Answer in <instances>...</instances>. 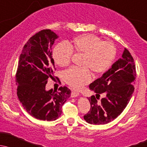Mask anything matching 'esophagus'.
I'll use <instances>...</instances> for the list:
<instances>
[{
	"label": "esophagus",
	"instance_id": "34e87169",
	"mask_svg": "<svg viewBox=\"0 0 147 147\" xmlns=\"http://www.w3.org/2000/svg\"><path fill=\"white\" fill-rule=\"evenodd\" d=\"M71 96L72 98H76V97L79 96V93H77V92L72 91V92H71Z\"/></svg>",
	"mask_w": 147,
	"mask_h": 147
}]
</instances>
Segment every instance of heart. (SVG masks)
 Instances as JSON below:
<instances>
[{"label":"heart","instance_id":"b5f03b06","mask_svg":"<svg viewBox=\"0 0 147 147\" xmlns=\"http://www.w3.org/2000/svg\"><path fill=\"white\" fill-rule=\"evenodd\" d=\"M74 51L84 54L83 67L70 68L64 72L63 78L68 85L74 89H80L91 79V72L95 74L105 73L111 66L116 54L114 44L91 34H84L75 37L69 46L59 43L53 49V58L57 64L66 66L71 63Z\"/></svg>","mask_w":147,"mask_h":147}]
</instances>
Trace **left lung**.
<instances>
[{"label": "left lung", "instance_id": "8db88e82", "mask_svg": "<svg viewBox=\"0 0 147 147\" xmlns=\"http://www.w3.org/2000/svg\"><path fill=\"white\" fill-rule=\"evenodd\" d=\"M135 78L134 59L125 48L122 58L89 86L96 95L88 98L90 108L84 116L85 120L92 125H105L118 117L132 96ZM101 94L104 97L100 100Z\"/></svg>", "mask_w": 147, "mask_h": 147}]
</instances>
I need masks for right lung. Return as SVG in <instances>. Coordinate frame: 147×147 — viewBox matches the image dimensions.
Returning a JSON list of instances; mask_svg holds the SVG:
<instances>
[{"label":"right lung","mask_w":147,"mask_h":147,"mask_svg":"<svg viewBox=\"0 0 147 147\" xmlns=\"http://www.w3.org/2000/svg\"><path fill=\"white\" fill-rule=\"evenodd\" d=\"M57 37L51 30H42L30 37L20 56L16 74L20 102L30 115L41 120L59 118L62 105L71 96L66 86L58 90L45 89L56 70L51 47Z\"/></svg>","instance_id":"obj_1"}]
</instances>
